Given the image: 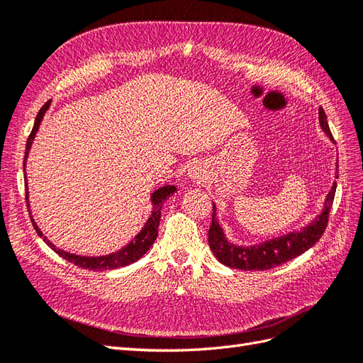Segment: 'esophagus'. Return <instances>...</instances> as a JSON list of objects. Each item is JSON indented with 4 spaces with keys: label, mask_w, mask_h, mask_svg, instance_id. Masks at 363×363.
<instances>
[{
    "label": "esophagus",
    "mask_w": 363,
    "mask_h": 363,
    "mask_svg": "<svg viewBox=\"0 0 363 363\" xmlns=\"http://www.w3.org/2000/svg\"><path fill=\"white\" fill-rule=\"evenodd\" d=\"M189 176L193 181H202L206 176V170L201 162H193L189 167Z\"/></svg>",
    "instance_id": "1"
}]
</instances>
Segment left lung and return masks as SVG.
Listing matches in <instances>:
<instances>
[{"label": "left lung", "instance_id": "1", "mask_svg": "<svg viewBox=\"0 0 363 363\" xmlns=\"http://www.w3.org/2000/svg\"><path fill=\"white\" fill-rule=\"evenodd\" d=\"M319 124L327 133V137L331 141H335L333 135H331L330 132L327 116L323 108H319ZM335 193L336 181L333 182V187H331V190L327 194L323 213L316 216V219L312 223L301 228L299 231L289 233L281 237H275V239L252 246H239L228 242L222 226L216 219V205L213 203V220L208 230V243L211 251L222 264L230 266L233 269H242V271H267V269H272L286 262H291L295 257L301 255L303 252L310 250V247L320 239V235L324 234L325 226L328 223L331 205H333L335 201Z\"/></svg>", "mask_w": 363, "mask_h": 363}]
</instances>
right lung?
<instances>
[{"label":"right lung","instance_id":"1","mask_svg":"<svg viewBox=\"0 0 363 363\" xmlns=\"http://www.w3.org/2000/svg\"><path fill=\"white\" fill-rule=\"evenodd\" d=\"M50 100L45 103V105L40 108V111L38 112L36 120H35V126L32 129V133L28 135L27 144H26V157H24V179H26V201H27V206L30 208V202H28V189H27V174H26V162L28 158V152L30 147H32V143L36 137V132L40 126V121H43L45 112L50 108ZM176 191L174 185H164V187L155 190L150 196V201H152V214L147 219L146 225L143 226V230L133 237V240H130L126 246L121 247L120 251L117 252H112L108 255H100V257H85V255H76V254H71L67 252L64 250H60V247H56V245L51 243L47 237L43 234V231L39 230V226L36 225L35 219L32 217V211H30V219H32V223L35 226V230L38 233V235L40 239H44V242L53 250L57 255H60L62 258H65L67 262L76 264L79 267H84V269H89V271H109V269H118V267H124L128 266L133 262L140 260V258L146 254L150 246L155 243L158 237V226H160V220H161V208L164 202L167 201L170 196Z\"/></svg>","mask_w":363,"mask_h":363}]
</instances>
